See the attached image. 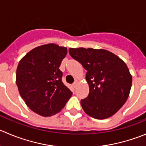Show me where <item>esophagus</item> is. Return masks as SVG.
Masks as SVG:
<instances>
[{"label":"esophagus","mask_w":146,"mask_h":146,"mask_svg":"<svg viewBox=\"0 0 146 146\" xmlns=\"http://www.w3.org/2000/svg\"><path fill=\"white\" fill-rule=\"evenodd\" d=\"M78 84V81H76V82H75V83H73V87L75 88H76L77 87Z\"/></svg>","instance_id":"1"}]
</instances>
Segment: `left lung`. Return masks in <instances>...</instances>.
Here are the masks:
<instances>
[{"label": "left lung", "mask_w": 146, "mask_h": 146, "mask_svg": "<svg viewBox=\"0 0 146 146\" xmlns=\"http://www.w3.org/2000/svg\"><path fill=\"white\" fill-rule=\"evenodd\" d=\"M70 56L87 70L89 94L80 100L83 111L96 119H106L126 102L132 76L125 62L104 49L69 48Z\"/></svg>", "instance_id": "left-lung-1"}]
</instances>
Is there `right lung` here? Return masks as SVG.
I'll return each instance as SVG.
<instances>
[{
  "label": "right lung",
  "mask_w": 146,
  "mask_h": 146,
  "mask_svg": "<svg viewBox=\"0 0 146 146\" xmlns=\"http://www.w3.org/2000/svg\"><path fill=\"white\" fill-rule=\"evenodd\" d=\"M66 54V47L49 43L35 48L20 60L16 85L25 104L35 113L44 117L55 115L71 97L59 69Z\"/></svg>",
  "instance_id": "obj_1"
}]
</instances>
